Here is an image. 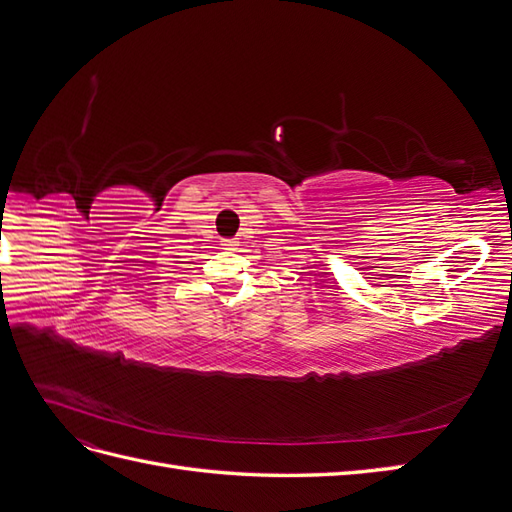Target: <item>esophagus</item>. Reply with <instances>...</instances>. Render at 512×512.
Returning a JSON list of instances; mask_svg holds the SVG:
<instances>
[{"label": "esophagus", "instance_id": "obj_1", "mask_svg": "<svg viewBox=\"0 0 512 512\" xmlns=\"http://www.w3.org/2000/svg\"><path fill=\"white\" fill-rule=\"evenodd\" d=\"M222 245L228 247V250H232V247H237V241H235V239H224Z\"/></svg>", "mask_w": 512, "mask_h": 512}]
</instances>
